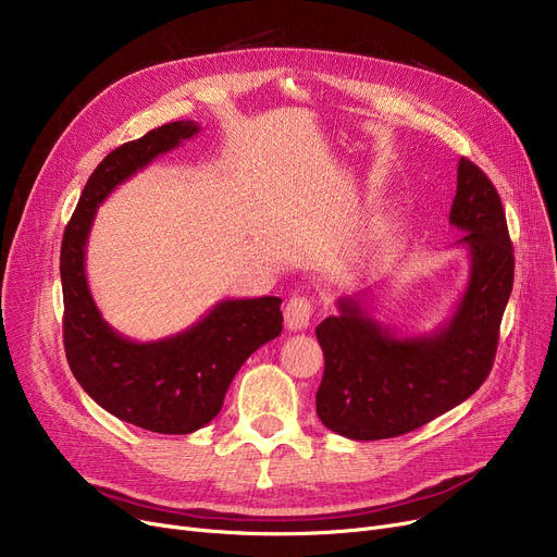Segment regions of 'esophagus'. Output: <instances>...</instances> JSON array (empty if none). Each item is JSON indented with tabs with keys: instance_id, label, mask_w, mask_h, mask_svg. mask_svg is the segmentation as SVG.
Returning a JSON list of instances; mask_svg holds the SVG:
<instances>
[{
	"instance_id": "obj_1",
	"label": "esophagus",
	"mask_w": 557,
	"mask_h": 557,
	"mask_svg": "<svg viewBox=\"0 0 557 557\" xmlns=\"http://www.w3.org/2000/svg\"><path fill=\"white\" fill-rule=\"evenodd\" d=\"M311 313H313L311 300H307L305 296H294L284 307V323L290 332H302L309 327Z\"/></svg>"
}]
</instances>
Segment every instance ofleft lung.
Listing matches in <instances>:
<instances>
[{
    "label": "left lung",
    "instance_id": "left-lung-1",
    "mask_svg": "<svg viewBox=\"0 0 557 557\" xmlns=\"http://www.w3.org/2000/svg\"><path fill=\"white\" fill-rule=\"evenodd\" d=\"M449 223L465 232L470 280L445 325L399 336L368 311V296L336 302L315 327L325 374L315 413L349 441H384L451 411L487 379L512 290L515 255L499 194L487 175L460 158Z\"/></svg>",
    "mask_w": 557,
    "mask_h": 557
}]
</instances>
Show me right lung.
I'll list each match as a JSON object with an SVG mask.
<instances>
[{
	"instance_id": "right-lung-1",
	"label": "right lung",
	"mask_w": 557,
	"mask_h": 557,
	"mask_svg": "<svg viewBox=\"0 0 557 557\" xmlns=\"http://www.w3.org/2000/svg\"><path fill=\"white\" fill-rule=\"evenodd\" d=\"M198 131L196 122L164 124L108 153L81 194L61 248L63 336L76 382L114 418L171 435L194 433L219 416L244 361L280 336L282 300H221L185 332L137 343L114 332L97 309L85 277V246L110 191Z\"/></svg>"
}]
</instances>
